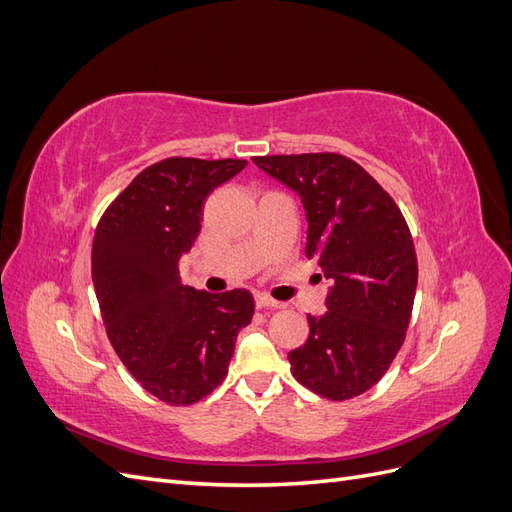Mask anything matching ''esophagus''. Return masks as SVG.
<instances>
[{
	"label": "esophagus",
	"instance_id": "34e87169",
	"mask_svg": "<svg viewBox=\"0 0 512 512\" xmlns=\"http://www.w3.org/2000/svg\"><path fill=\"white\" fill-rule=\"evenodd\" d=\"M256 307L258 309H277V307H282V303L280 301H275V299H271V297H267V294H256Z\"/></svg>",
	"mask_w": 512,
	"mask_h": 512
}]
</instances>
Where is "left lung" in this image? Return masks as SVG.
Returning a JSON list of instances; mask_svg holds the SVG:
<instances>
[{
	"label": "left lung",
	"instance_id": "obj_1",
	"mask_svg": "<svg viewBox=\"0 0 512 512\" xmlns=\"http://www.w3.org/2000/svg\"><path fill=\"white\" fill-rule=\"evenodd\" d=\"M254 164L301 196L307 258L331 282L327 312L307 316L290 371L331 401L369 391L391 367L412 316L418 280L410 228L363 166L339 153L260 156Z\"/></svg>",
	"mask_w": 512,
	"mask_h": 512
}]
</instances>
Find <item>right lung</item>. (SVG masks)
Returning <instances> with one entry per match:
<instances>
[{
    "instance_id": "add662e5",
    "label": "right lung",
    "mask_w": 512,
    "mask_h": 512,
    "mask_svg": "<svg viewBox=\"0 0 512 512\" xmlns=\"http://www.w3.org/2000/svg\"><path fill=\"white\" fill-rule=\"evenodd\" d=\"M245 166L232 158L151 164L96 228L91 277L106 335L143 389L168 406L196 404L218 389L237 335L254 316L245 288L209 294L179 277L207 196Z\"/></svg>"
}]
</instances>
